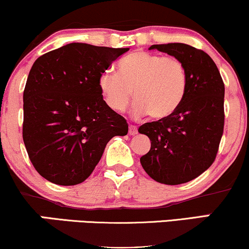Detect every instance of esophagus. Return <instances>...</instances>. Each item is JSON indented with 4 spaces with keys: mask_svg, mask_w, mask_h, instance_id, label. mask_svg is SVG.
Segmentation results:
<instances>
[{
    "mask_svg": "<svg viewBox=\"0 0 249 249\" xmlns=\"http://www.w3.org/2000/svg\"><path fill=\"white\" fill-rule=\"evenodd\" d=\"M128 133H130L131 136H134V134H137L138 133L137 126H134V125H130V126H128Z\"/></svg>",
    "mask_w": 249,
    "mask_h": 249,
    "instance_id": "esophagus-1",
    "label": "esophagus"
}]
</instances>
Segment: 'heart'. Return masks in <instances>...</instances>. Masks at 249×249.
<instances>
[{"instance_id": "b5f03b06", "label": "heart", "mask_w": 249, "mask_h": 249, "mask_svg": "<svg viewBox=\"0 0 249 249\" xmlns=\"http://www.w3.org/2000/svg\"><path fill=\"white\" fill-rule=\"evenodd\" d=\"M104 101L116 112L126 110L133 97L134 117L166 118L178 110L188 89V71L181 60L138 51L123 58L117 74L104 71L98 79Z\"/></svg>"}]
</instances>
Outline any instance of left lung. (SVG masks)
Returning <instances> with one entry per match:
<instances>
[{
    "instance_id": "left-lung-1",
    "label": "left lung",
    "mask_w": 249,
    "mask_h": 249,
    "mask_svg": "<svg viewBox=\"0 0 249 249\" xmlns=\"http://www.w3.org/2000/svg\"><path fill=\"white\" fill-rule=\"evenodd\" d=\"M149 50L183 62L188 89L175 112L139 127V133L151 140V149L140 158V163L159 183H185L204 173L218 153L225 119V86L214 61L204 51L182 43L152 45Z\"/></svg>"
}]
</instances>
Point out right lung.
<instances>
[{
    "label": "right lung",
    "mask_w": 249,
    "mask_h": 249,
    "mask_svg": "<svg viewBox=\"0 0 249 249\" xmlns=\"http://www.w3.org/2000/svg\"><path fill=\"white\" fill-rule=\"evenodd\" d=\"M128 50L71 43L35 61L23 94V140L47 181L82 183L109 140L127 134L126 121L107 107L98 79Z\"/></svg>",
    "instance_id": "right-lung-1"
}]
</instances>
